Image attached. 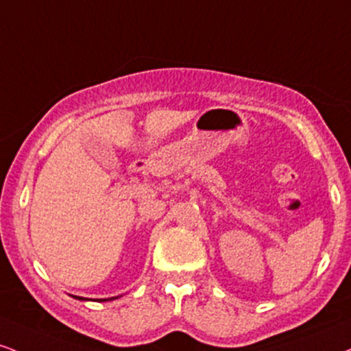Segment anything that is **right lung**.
<instances>
[{"label": "right lung", "mask_w": 351, "mask_h": 351, "mask_svg": "<svg viewBox=\"0 0 351 351\" xmlns=\"http://www.w3.org/2000/svg\"><path fill=\"white\" fill-rule=\"evenodd\" d=\"M75 299H80V301H84V298H80V296H73ZM111 299H114V298H111ZM99 301H108V299H99Z\"/></svg>", "instance_id": "right-lung-1"}]
</instances>
